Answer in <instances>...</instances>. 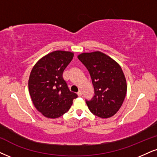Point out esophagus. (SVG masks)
<instances>
[{"mask_svg": "<svg viewBox=\"0 0 157 157\" xmlns=\"http://www.w3.org/2000/svg\"><path fill=\"white\" fill-rule=\"evenodd\" d=\"M77 94H78V95L79 97H81V96L82 95V91L79 90L78 92V93H77Z\"/></svg>", "mask_w": 157, "mask_h": 157, "instance_id": "1", "label": "esophagus"}]
</instances>
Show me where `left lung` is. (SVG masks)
<instances>
[{
	"label": "left lung",
	"instance_id": "1",
	"mask_svg": "<svg viewBox=\"0 0 157 157\" xmlns=\"http://www.w3.org/2000/svg\"><path fill=\"white\" fill-rule=\"evenodd\" d=\"M78 59L88 70L94 95L86 102L94 115L105 119L113 117L122 105L127 83L121 67L115 60L100 52L82 53Z\"/></svg>",
	"mask_w": 157,
	"mask_h": 157
}]
</instances>
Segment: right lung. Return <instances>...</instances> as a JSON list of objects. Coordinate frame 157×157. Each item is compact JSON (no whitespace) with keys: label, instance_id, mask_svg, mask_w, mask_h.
Segmentation results:
<instances>
[{"label":"right lung","instance_id":"obj_1","mask_svg":"<svg viewBox=\"0 0 157 157\" xmlns=\"http://www.w3.org/2000/svg\"><path fill=\"white\" fill-rule=\"evenodd\" d=\"M73 53L55 51L44 56L33 67L28 81L29 92L36 109L50 119L68 111L78 97L71 92L63 74Z\"/></svg>","mask_w":157,"mask_h":157}]
</instances>
